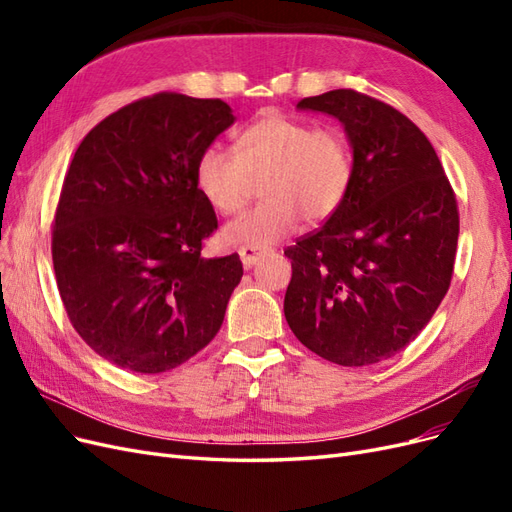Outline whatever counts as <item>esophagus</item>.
<instances>
[{
    "label": "esophagus",
    "instance_id": "esophagus-1",
    "mask_svg": "<svg viewBox=\"0 0 512 512\" xmlns=\"http://www.w3.org/2000/svg\"><path fill=\"white\" fill-rule=\"evenodd\" d=\"M267 252L265 250H258V247H250V245H243V247H239V256H241V262H243V267L245 269H250V267H254L256 262L265 256Z\"/></svg>",
    "mask_w": 512,
    "mask_h": 512
}]
</instances>
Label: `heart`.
Segmentation results:
<instances>
[{"label":"heart","instance_id":"heart-1","mask_svg":"<svg viewBox=\"0 0 512 512\" xmlns=\"http://www.w3.org/2000/svg\"><path fill=\"white\" fill-rule=\"evenodd\" d=\"M352 151L335 126L280 111L260 113L235 138V151L209 145L198 153L194 181L222 215H237L265 177V200L226 226L230 243L262 247L280 241L305 222H322L344 205L352 183Z\"/></svg>","mask_w":512,"mask_h":512}]
</instances>
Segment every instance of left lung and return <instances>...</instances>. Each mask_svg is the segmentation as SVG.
Here are the masks:
<instances>
[{"label": "left lung", "instance_id": "8db88e82", "mask_svg": "<svg viewBox=\"0 0 512 512\" xmlns=\"http://www.w3.org/2000/svg\"><path fill=\"white\" fill-rule=\"evenodd\" d=\"M299 108L344 123L352 183L344 205L286 247L288 327L322 359L371 365L404 350L451 286L459 209L427 136L397 108L354 89Z\"/></svg>", "mask_w": 512, "mask_h": 512}]
</instances>
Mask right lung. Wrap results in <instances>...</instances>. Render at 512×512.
Segmentation results:
<instances>
[{
	"label": "right lung",
	"instance_id": "1",
	"mask_svg": "<svg viewBox=\"0 0 512 512\" xmlns=\"http://www.w3.org/2000/svg\"><path fill=\"white\" fill-rule=\"evenodd\" d=\"M232 121L220 98L160 91L74 151L51 228L55 282L74 331L108 363L160 374L220 331L243 265L200 256L218 218L194 164Z\"/></svg>",
	"mask_w": 512,
	"mask_h": 512
}]
</instances>
